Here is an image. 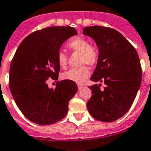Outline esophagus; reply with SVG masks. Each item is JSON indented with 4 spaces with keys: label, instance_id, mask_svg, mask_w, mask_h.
Here are the masks:
<instances>
[{
    "label": "esophagus",
    "instance_id": "esophagus-1",
    "mask_svg": "<svg viewBox=\"0 0 151 151\" xmlns=\"http://www.w3.org/2000/svg\"><path fill=\"white\" fill-rule=\"evenodd\" d=\"M77 87H78L79 89H81L82 88H83V85L80 84V83H78V84H77Z\"/></svg>",
    "mask_w": 151,
    "mask_h": 151
}]
</instances>
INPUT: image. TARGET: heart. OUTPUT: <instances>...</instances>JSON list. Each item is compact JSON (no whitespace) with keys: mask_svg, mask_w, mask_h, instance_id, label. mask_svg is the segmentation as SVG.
Instances as JSON below:
<instances>
[{"mask_svg":"<svg viewBox=\"0 0 151 151\" xmlns=\"http://www.w3.org/2000/svg\"><path fill=\"white\" fill-rule=\"evenodd\" d=\"M68 47L71 51L80 53V62L82 65L88 64L93 65L97 63L99 59V52L95 46L89 45V42L83 37H74L71 39L68 43ZM58 63L60 67L64 68L67 65V55L65 52L60 51L57 55ZM90 75V70L87 66H82L80 68H71L68 71L63 73V79L66 80L82 83Z\"/></svg>","mask_w":151,"mask_h":151,"instance_id":"b5f03b06","label":"heart"}]
</instances>
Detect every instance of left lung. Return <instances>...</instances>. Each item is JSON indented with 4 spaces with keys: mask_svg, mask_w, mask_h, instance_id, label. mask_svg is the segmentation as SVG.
<instances>
[{
    "mask_svg": "<svg viewBox=\"0 0 151 151\" xmlns=\"http://www.w3.org/2000/svg\"><path fill=\"white\" fill-rule=\"evenodd\" d=\"M93 39L99 52L91 80L103 82L89 86L92 95L87 108L94 119L111 122L122 117L132 105L142 82V68L135 48L115 29L93 26L83 29Z\"/></svg>",
    "mask_w": 151,
    "mask_h": 151,
    "instance_id": "left-lung-1",
    "label": "left lung"
}]
</instances>
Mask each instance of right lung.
Here are the masks:
<instances>
[{
  "mask_svg": "<svg viewBox=\"0 0 151 151\" xmlns=\"http://www.w3.org/2000/svg\"><path fill=\"white\" fill-rule=\"evenodd\" d=\"M71 26H52L28 35L17 48L9 70V88L16 105L29 120L49 125L65 117L68 102L77 91L74 82L48 86L49 77L58 80L57 55L65 40L77 35Z\"/></svg>",
  "mask_w": 151,
  "mask_h": 151,
  "instance_id": "add662e5",
  "label": "right lung"
}]
</instances>
